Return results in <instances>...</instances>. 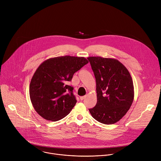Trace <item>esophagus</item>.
<instances>
[{
  "mask_svg": "<svg viewBox=\"0 0 161 161\" xmlns=\"http://www.w3.org/2000/svg\"><path fill=\"white\" fill-rule=\"evenodd\" d=\"M85 97H86V96H81V97H80V100H81V101H83Z\"/></svg>",
  "mask_w": 161,
  "mask_h": 161,
  "instance_id": "obj_1",
  "label": "esophagus"
}]
</instances>
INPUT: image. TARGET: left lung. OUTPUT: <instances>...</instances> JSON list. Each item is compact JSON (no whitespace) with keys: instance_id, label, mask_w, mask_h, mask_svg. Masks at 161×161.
<instances>
[{"instance_id":"8db88e82","label":"left lung","mask_w":161,"mask_h":161,"mask_svg":"<svg viewBox=\"0 0 161 161\" xmlns=\"http://www.w3.org/2000/svg\"><path fill=\"white\" fill-rule=\"evenodd\" d=\"M96 81L97 102L89 109L92 117L104 124L119 121L129 109L134 100V86L127 68L119 60L90 57Z\"/></svg>"}]
</instances>
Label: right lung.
<instances>
[{"label": "right lung", "instance_id": "obj_1", "mask_svg": "<svg viewBox=\"0 0 161 161\" xmlns=\"http://www.w3.org/2000/svg\"><path fill=\"white\" fill-rule=\"evenodd\" d=\"M88 62L84 57L64 56L49 58L39 66L32 78L29 94L41 117L55 122L70 113L77 101L74 88L68 83Z\"/></svg>", "mask_w": 161, "mask_h": 161}]
</instances>
